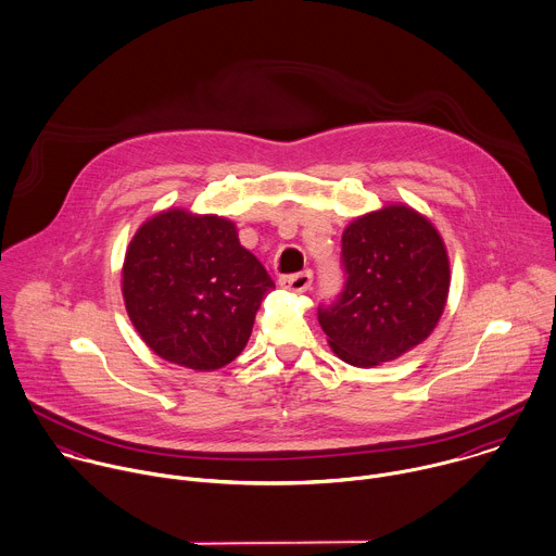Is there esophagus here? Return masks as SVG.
<instances>
[{"mask_svg":"<svg viewBox=\"0 0 556 556\" xmlns=\"http://www.w3.org/2000/svg\"><path fill=\"white\" fill-rule=\"evenodd\" d=\"M279 286L290 290V292H307L312 288V273L309 270H303V273H296V275H286V277H279Z\"/></svg>","mask_w":556,"mask_h":556,"instance_id":"34e87169","label":"esophagus"}]
</instances>
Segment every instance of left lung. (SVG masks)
Wrapping results in <instances>:
<instances>
[{"instance_id": "left-lung-1", "label": "left lung", "mask_w": 556, "mask_h": 556, "mask_svg": "<svg viewBox=\"0 0 556 556\" xmlns=\"http://www.w3.org/2000/svg\"><path fill=\"white\" fill-rule=\"evenodd\" d=\"M344 288L318 307L333 353L357 368L425 342L448 299L451 266L438 229L409 205H386L342 233Z\"/></svg>"}]
</instances>
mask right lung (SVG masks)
Returning <instances> with one entry per match:
<instances>
[{"label": "right lung", "instance_id": "obj_1", "mask_svg": "<svg viewBox=\"0 0 556 556\" xmlns=\"http://www.w3.org/2000/svg\"><path fill=\"white\" fill-rule=\"evenodd\" d=\"M273 288L231 220L186 210L149 218L123 262L131 325L155 355L192 370L223 368L242 353Z\"/></svg>", "mask_w": 556, "mask_h": 556}]
</instances>
